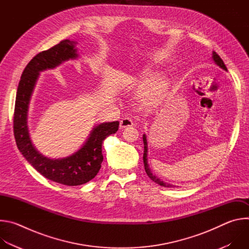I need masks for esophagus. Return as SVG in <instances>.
I'll use <instances>...</instances> for the list:
<instances>
[{
    "instance_id": "1",
    "label": "esophagus",
    "mask_w": 249,
    "mask_h": 249,
    "mask_svg": "<svg viewBox=\"0 0 249 249\" xmlns=\"http://www.w3.org/2000/svg\"><path fill=\"white\" fill-rule=\"evenodd\" d=\"M133 125H134V123L131 120V118H129V117H124L120 121V129H124V128H127V127H132Z\"/></svg>"
}]
</instances>
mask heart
<instances>
[{
	"mask_svg": "<svg viewBox=\"0 0 249 249\" xmlns=\"http://www.w3.org/2000/svg\"><path fill=\"white\" fill-rule=\"evenodd\" d=\"M167 83L163 79H157L151 82L145 89L144 97L148 105L156 104L160 101L165 93Z\"/></svg>",
	"mask_w": 249,
	"mask_h": 249,
	"instance_id": "obj_1",
	"label": "heart"
}]
</instances>
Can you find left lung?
I'll return each mask as SVG.
<instances>
[{"mask_svg":"<svg viewBox=\"0 0 249 249\" xmlns=\"http://www.w3.org/2000/svg\"><path fill=\"white\" fill-rule=\"evenodd\" d=\"M213 59H214L215 63L220 66L222 69L228 71L224 61L221 59V57L216 53V52H213ZM143 141H144V157H143V160H144V165H145V170L147 172V175L150 177V178L155 181L156 183L160 184V186H164V187H172V185L170 184H165L163 181H160L159 178H157V177L152 173L150 167H149V164H148V159H147V153H148V143H147V138H146V135L143 136Z\"/></svg>","mask_w":249,"mask_h":249,"instance_id":"obj_1","label":"left lung"}]
</instances>
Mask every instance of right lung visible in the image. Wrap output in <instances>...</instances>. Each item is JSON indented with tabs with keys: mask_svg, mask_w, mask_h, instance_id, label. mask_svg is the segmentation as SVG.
<instances>
[{
	"mask_svg": "<svg viewBox=\"0 0 249 249\" xmlns=\"http://www.w3.org/2000/svg\"><path fill=\"white\" fill-rule=\"evenodd\" d=\"M77 56L74 43L68 39L34 56L22 72L14 112V135L22 156L46 178L68 186L85 184L94 178L103 160L102 142L106 137L116 133L119 127L118 121L96 126L80 151L62 160L45 158L33 147L28 134L26 117L30 95L38 73L46 69L55 68L62 62Z\"/></svg>",
	"mask_w": 249,
	"mask_h": 249,
	"instance_id": "right-lung-1",
	"label": "right lung"
}]
</instances>
